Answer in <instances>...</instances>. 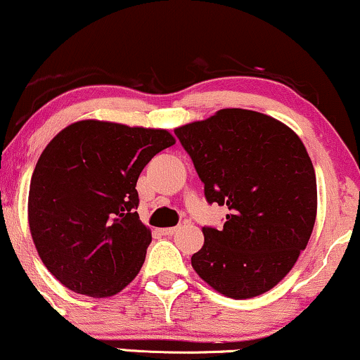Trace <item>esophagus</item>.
<instances>
[{
  "label": "esophagus",
  "instance_id": "1",
  "mask_svg": "<svg viewBox=\"0 0 360 360\" xmlns=\"http://www.w3.org/2000/svg\"><path fill=\"white\" fill-rule=\"evenodd\" d=\"M176 231H179V226H174V228H165V229H160V233L164 236H172L175 234Z\"/></svg>",
  "mask_w": 360,
  "mask_h": 360
}]
</instances>
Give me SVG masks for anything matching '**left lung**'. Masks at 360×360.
Listing matches in <instances>:
<instances>
[{"label": "left lung", "instance_id": "1", "mask_svg": "<svg viewBox=\"0 0 360 360\" xmlns=\"http://www.w3.org/2000/svg\"><path fill=\"white\" fill-rule=\"evenodd\" d=\"M208 203L226 205L223 229L203 228L195 272L229 298L274 288L307 248L316 219V176L300 137L257 111L219 110L176 127Z\"/></svg>", "mask_w": 360, "mask_h": 360}]
</instances>
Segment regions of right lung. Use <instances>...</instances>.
Returning a JSON list of instances; mask_svg holds the SVG:
<instances>
[{
	"label": "right lung",
	"mask_w": 360,
	"mask_h": 360,
	"mask_svg": "<svg viewBox=\"0 0 360 360\" xmlns=\"http://www.w3.org/2000/svg\"><path fill=\"white\" fill-rule=\"evenodd\" d=\"M165 129L78 121L49 142L29 186V228L49 272L72 292L112 297L144 264L152 236L136 184L174 146Z\"/></svg>",
	"instance_id": "add662e5"
}]
</instances>
